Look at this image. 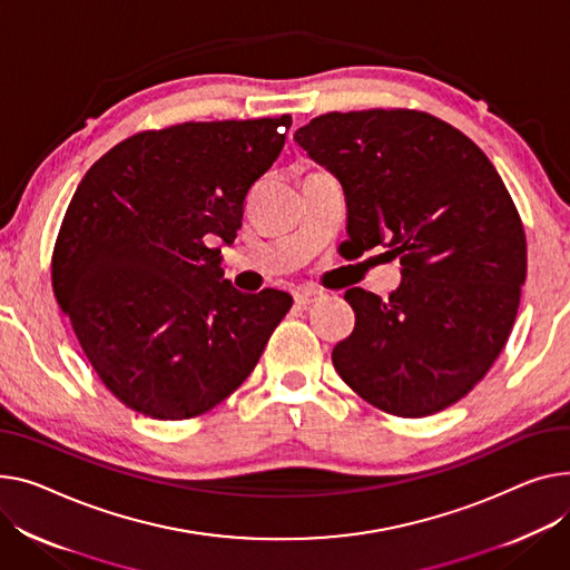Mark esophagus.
<instances>
[{
    "instance_id": "esophagus-1",
    "label": "esophagus",
    "mask_w": 570,
    "mask_h": 570,
    "mask_svg": "<svg viewBox=\"0 0 570 570\" xmlns=\"http://www.w3.org/2000/svg\"><path fill=\"white\" fill-rule=\"evenodd\" d=\"M321 299H323V293H318V291H312V288L295 291V305L297 307H312V305H316V302H321Z\"/></svg>"
}]
</instances>
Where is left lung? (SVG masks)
I'll list each match as a JSON object with an SVG mask.
<instances>
[{
    "mask_svg": "<svg viewBox=\"0 0 570 570\" xmlns=\"http://www.w3.org/2000/svg\"><path fill=\"white\" fill-rule=\"evenodd\" d=\"M334 174L348 254L387 247L401 284L387 299L348 288L355 330L332 364L371 405L426 416L463 399L502 353L527 277L511 195L461 130L414 109L330 111L295 130Z\"/></svg>",
    "mask_w": 570,
    "mask_h": 570,
    "instance_id": "left-lung-1",
    "label": "left lung"
}]
</instances>
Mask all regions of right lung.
<instances>
[{
	"label": "right lung",
	"mask_w": 570,
	"mask_h": 570,
	"mask_svg": "<svg viewBox=\"0 0 570 570\" xmlns=\"http://www.w3.org/2000/svg\"><path fill=\"white\" fill-rule=\"evenodd\" d=\"M291 117L137 132L85 174L52 256L61 312L105 387L154 420H189L236 392L293 305L243 293L222 249Z\"/></svg>",
	"instance_id": "right-lung-1"
}]
</instances>
